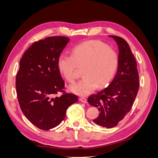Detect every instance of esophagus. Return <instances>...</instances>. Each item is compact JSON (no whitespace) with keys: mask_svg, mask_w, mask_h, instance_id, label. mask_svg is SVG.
I'll return each mask as SVG.
<instances>
[{"mask_svg":"<svg viewBox=\"0 0 158 158\" xmlns=\"http://www.w3.org/2000/svg\"><path fill=\"white\" fill-rule=\"evenodd\" d=\"M79 100L80 102H81L83 103H85V104L87 102V99H85V98H84V97H79Z\"/></svg>","mask_w":158,"mask_h":158,"instance_id":"obj_1","label":"esophagus"}]
</instances>
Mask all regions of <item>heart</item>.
<instances>
[{"label": "heart", "instance_id": "b5f03b06", "mask_svg": "<svg viewBox=\"0 0 158 158\" xmlns=\"http://www.w3.org/2000/svg\"><path fill=\"white\" fill-rule=\"evenodd\" d=\"M115 50L99 41H88L74 46L71 55L61 54L57 61L59 72L68 81L77 79V68H82L83 79L70 85V91L78 95H88L102 88L113 79L118 66Z\"/></svg>", "mask_w": 158, "mask_h": 158}]
</instances>
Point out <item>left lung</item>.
Here are the masks:
<instances>
[{
  "mask_svg": "<svg viewBox=\"0 0 158 158\" xmlns=\"http://www.w3.org/2000/svg\"><path fill=\"white\" fill-rule=\"evenodd\" d=\"M117 43L119 63L116 76L107 88L88 98L97 107L99 116L93 122L107 128H113L131 110L139 90L137 63L128 43L117 36H109Z\"/></svg>",
  "mask_w": 158,
  "mask_h": 158,
  "instance_id": "obj_1",
  "label": "left lung"
}]
</instances>
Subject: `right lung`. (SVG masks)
<instances>
[{
	"label": "right lung",
	"mask_w": 158,
	"mask_h": 158,
	"mask_svg": "<svg viewBox=\"0 0 158 158\" xmlns=\"http://www.w3.org/2000/svg\"><path fill=\"white\" fill-rule=\"evenodd\" d=\"M70 39L51 36L35 42L25 52L16 77L17 97L24 115L31 124L48 131L65 119L68 108L78 101L74 94L64 93V81L57 61Z\"/></svg>",
	"instance_id": "right-lung-1"
}]
</instances>
